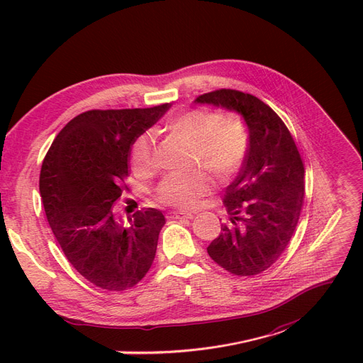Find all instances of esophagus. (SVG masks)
Returning <instances> with one entry per match:
<instances>
[{
  "label": "esophagus",
  "mask_w": 363,
  "mask_h": 363,
  "mask_svg": "<svg viewBox=\"0 0 363 363\" xmlns=\"http://www.w3.org/2000/svg\"><path fill=\"white\" fill-rule=\"evenodd\" d=\"M169 218H173V220H193V213L191 212H185V211H173L170 212Z\"/></svg>",
  "instance_id": "obj_1"
}]
</instances>
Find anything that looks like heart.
<instances>
[{
	"instance_id": "b5f03b06",
	"label": "heart",
	"mask_w": 363,
	"mask_h": 363,
	"mask_svg": "<svg viewBox=\"0 0 363 363\" xmlns=\"http://www.w3.org/2000/svg\"><path fill=\"white\" fill-rule=\"evenodd\" d=\"M169 128L193 145V163H202L220 178L229 179L242 166L248 134L242 123L233 118H223L211 111H189L169 123ZM133 167L146 174L155 169V147L150 133H143L133 143ZM212 174L197 167L189 173L169 174L157 186V199L161 203L189 209L211 193Z\"/></svg>"
}]
</instances>
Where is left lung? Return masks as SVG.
Masks as SVG:
<instances>
[{
    "instance_id": "8db88e82",
    "label": "left lung",
    "mask_w": 363,
    "mask_h": 363,
    "mask_svg": "<svg viewBox=\"0 0 363 363\" xmlns=\"http://www.w3.org/2000/svg\"><path fill=\"white\" fill-rule=\"evenodd\" d=\"M194 103L236 112L247 124L244 166L225 189L229 223L208 254L230 274L257 275L284 252L301 216L305 170L296 143L281 118L251 94L218 89Z\"/></svg>"
}]
</instances>
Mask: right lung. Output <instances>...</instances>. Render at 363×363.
<instances>
[{"label":"right lung","mask_w":363,"mask_h":363,"mask_svg":"<svg viewBox=\"0 0 363 363\" xmlns=\"http://www.w3.org/2000/svg\"><path fill=\"white\" fill-rule=\"evenodd\" d=\"M169 107L80 113L43 160L40 196L50 229L74 269L100 289L136 286L154 262L163 213L147 208L124 223L113 205L128 177L130 146Z\"/></svg>","instance_id":"right-lung-1"}]
</instances>
